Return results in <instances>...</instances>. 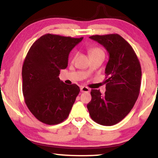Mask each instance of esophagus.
Wrapping results in <instances>:
<instances>
[{"label": "esophagus", "mask_w": 158, "mask_h": 158, "mask_svg": "<svg viewBox=\"0 0 158 158\" xmlns=\"http://www.w3.org/2000/svg\"><path fill=\"white\" fill-rule=\"evenodd\" d=\"M80 90H81V92H89L90 91L89 88H87V87H85V86H81L80 88Z\"/></svg>", "instance_id": "obj_1"}]
</instances>
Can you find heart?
Masks as SVG:
<instances>
[{
    "mask_svg": "<svg viewBox=\"0 0 158 158\" xmlns=\"http://www.w3.org/2000/svg\"><path fill=\"white\" fill-rule=\"evenodd\" d=\"M89 54L90 56H91L94 55H98V54H104V52H103L102 49L99 48H90L89 50ZM75 56H74V57H75Z\"/></svg>",
    "mask_w": 158,
    "mask_h": 158,
    "instance_id": "b5f03b06",
    "label": "heart"
}]
</instances>
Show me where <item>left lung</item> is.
I'll list each match as a JSON object with an SVG mask.
<instances>
[{
    "mask_svg": "<svg viewBox=\"0 0 158 158\" xmlns=\"http://www.w3.org/2000/svg\"><path fill=\"white\" fill-rule=\"evenodd\" d=\"M90 39L102 45L109 54L106 67V91L92 89L91 101L87 105L94 122L113 126L131 111L138 98L141 67L135 50L118 34L92 35Z\"/></svg>",
    "mask_w": 158,
    "mask_h": 158,
    "instance_id": "obj_1",
    "label": "left lung"
}]
</instances>
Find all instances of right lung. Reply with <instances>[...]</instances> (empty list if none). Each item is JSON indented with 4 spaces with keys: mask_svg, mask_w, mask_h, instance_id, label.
Segmentation results:
<instances>
[{
    "mask_svg": "<svg viewBox=\"0 0 158 158\" xmlns=\"http://www.w3.org/2000/svg\"><path fill=\"white\" fill-rule=\"evenodd\" d=\"M83 37L75 39L46 34L36 40L27 52L22 68V90L27 108L36 119L48 125L68 118L80 89L60 80V70Z\"/></svg>",
    "mask_w": 158,
    "mask_h": 158,
    "instance_id": "add662e5",
    "label": "right lung"
}]
</instances>
